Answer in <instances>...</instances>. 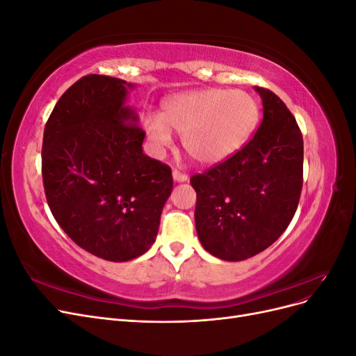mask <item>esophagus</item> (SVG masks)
Returning a JSON list of instances; mask_svg holds the SVG:
<instances>
[{
  "mask_svg": "<svg viewBox=\"0 0 356 356\" xmlns=\"http://www.w3.org/2000/svg\"><path fill=\"white\" fill-rule=\"evenodd\" d=\"M172 177H174L175 182H186V181H188V175L182 174V172H179L177 169L172 170Z\"/></svg>",
  "mask_w": 356,
  "mask_h": 356,
  "instance_id": "1",
  "label": "esophagus"
}]
</instances>
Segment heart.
<instances>
[{
  "mask_svg": "<svg viewBox=\"0 0 356 356\" xmlns=\"http://www.w3.org/2000/svg\"><path fill=\"white\" fill-rule=\"evenodd\" d=\"M258 104L245 90L199 89L174 95L159 117L144 124L157 153L172 145V134L181 135L184 152L199 165H217L246 143L258 122Z\"/></svg>",
  "mask_w": 356,
  "mask_h": 356,
  "instance_id": "1",
  "label": "heart"
}]
</instances>
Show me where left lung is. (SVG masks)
Listing matches in <instances>:
<instances>
[{
  "label": "left lung",
  "mask_w": 356,
  "mask_h": 356,
  "mask_svg": "<svg viewBox=\"0 0 356 356\" xmlns=\"http://www.w3.org/2000/svg\"><path fill=\"white\" fill-rule=\"evenodd\" d=\"M263 122L238 153L191 177L202 246L224 261H242L277 241L293 220L303 187V136L277 96L254 88Z\"/></svg>",
  "instance_id": "1"
}]
</instances>
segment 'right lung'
<instances>
[{"mask_svg": "<svg viewBox=\"0 0 356 356\" xmlns=\"http://www.w3.org/2000/svg\"><path fill=\"white\" fill-rule=\"evenodd\" d=\"M135 86L90 74L53 108L42 136L49 208L70 238L106 261H129L156 241L174 181L143 152L145 132L126 105Z\"/></svg>", "mask_w": 356, "mask_h": 356, "instance_id": "obj_1", "label": "right lung"}]
</instances>
